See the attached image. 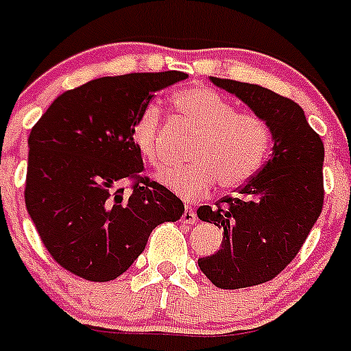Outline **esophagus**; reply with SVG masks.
I'll list each match as a JSON object with an SVG mask.
<instances>
[{
	"mask_svg": "<svg viewBox=\"0 0 351 351\" xmlns=\"http://www.w3.org/2000/svg\"><path fill=\"white\" fill-rule=\"evenodd\" d=\"M197 219H198L197 213H195L193 207H191L190 204H186V209H184V213H182L181 221L186 223V225H195V223H197Z\"/></svg>",
	"mask_w": 351,
	"mask_h": 351,
	"instance_id": "obj_1",
	"label": "esophagus"
}]
</instances>
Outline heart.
<instances>
[{
    "label": "heart",
    "instance_id": "b5f03b06",
    "mask_svg": "<svg viewBox=\"0 0 351 351\" xmlns=\"http://www.w3.org/2000/svg\"><path fill=\"white\" fill-rule=\"evenodd\" d=\"M173 110L191 125L197 138L188 149V163L158 173V181L182 198L206 195L216 182L221 190H237L255 178L272 145L271 126L253 112H237L232 101L204 86L173 93ZM161 112L153 104L133 119L132 142L149 165L160 167Z\"/></svg>",
    "mask_w": 351,
    "mask_h": 351
}]
</instances>
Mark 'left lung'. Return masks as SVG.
<instances>
[{
  "label": "left lung",
  "mask_w": 351,
  "mask_h": 351,
  "mask_svg": "<svg viewBox=\"0 0 351 351\" xmlns=\"http://www.w3.org/2000/svg\"><path fill=\"white\" fill-rule=\"evenodd\" d=\"M267 121L271 160L255 178L214 207H198L202 221L223 228L214 255L198 258L210 283L225 290L255 287L295 258L324 206V142L290 98L256 84L210 77Z\"/></svg>",
  "instance_id": "8db88e82"
}]
</instances>
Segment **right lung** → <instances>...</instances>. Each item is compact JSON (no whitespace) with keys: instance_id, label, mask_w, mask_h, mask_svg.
I'll return each mask as SVG.
<instances>
[{"instance_id":"1","label":"right lung","mask_w":351,"mask_h":351,"mask_svg":"<svg viewBox=\"0 0 351 351\" xmlns=\"http://www.w3.org/2000/svg\"><path fill=\"white\" fill-rule=\"evenodd\" d=\"M182 71L130 73L64 91L31 128L26 209L52 258L88 281H112L138 258L151 232L184 204L142 178L133 119ZM132 181L130 192L120 188Z\"/></svg>"}]
</instances>
